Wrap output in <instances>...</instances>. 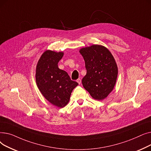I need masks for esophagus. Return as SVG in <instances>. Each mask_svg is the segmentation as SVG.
I'll use <instances>...</instances> for the list:
<instances>
[{"instance_id":"1","label":"esophagus","mask_w":151,"mask_h":151,"mask_svg":"<svg viewBox=\"0 0 151 151\" xmlns=\"http://www.w3.org/2000/svg\"><path fill=\"white\" fill-rule=\"evenodd\" d=\"M76 81H77V83L79 84H81V79H78V80H76Z\"/></svg>"}]
</instances>
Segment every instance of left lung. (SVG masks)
<instances>
[{
    "mask_svg": "<svg viewBox=\"0 0 151 151\" xmlns=\"http://www.w3.org/2000/svg\"><path fill=\"white\" fill-rule=\"evenodd\" d=\"M80 52L87 71L82 80L84 88L93 99L104 100L113 91L117 77V66L113 55L106 47L98 45L83 47Z\"/></svg>",
    "mask_w": 151,
    "mask_h": 151,
    "instance_id": "1",
    "label": "left lung"
}]
</instances>
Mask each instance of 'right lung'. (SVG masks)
Masks as SVG:
<instances>
[{
  "mask_svg": "<svg viewBox=\"0 0 151 151\" xmlns=\"http://www.w3.org/2000/svg\"><path fill=\"white\" fill-rule=\"evenodd\" d=\"M62 52L46 51L40 58L36 68V83L45 98L59 108L65 106L69 101L71 93L78 85L72 81L66 71L58 67Z\"/></svg>",
  "mask_w": 151,
  "mask_h": 151,
  "instance_id": "right-lung-1",
  "label": "right lung"
}]
</instances>
